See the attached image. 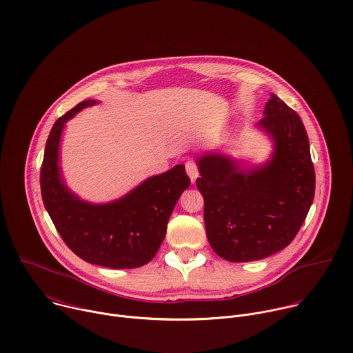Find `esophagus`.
I'll return each mask as SVG.
<instances>
[{"label":"esophagus","instance_id":"esophagus-1","mask_svg":"<svg viewBox=\"0 0 353 353\" xmlns=\"http://www.w3.org/2000/svg\"><path fill=\"white\" fill-rule=\"evenodd\" d=\"M185 172H187L188 177L191 179V181L194 183L196 180V177H198V168H196V165L192 161H188L185 163Z\"/></svg>","mask_w":353,"mask_h":353}]
</instances>
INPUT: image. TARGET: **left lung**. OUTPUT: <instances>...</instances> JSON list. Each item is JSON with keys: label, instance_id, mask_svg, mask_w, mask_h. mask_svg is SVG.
I'll return each instance as SVG.
<instances>
[{"label": "left lung", "instance_id": "8db88e82", "mask_svg": "<svg viewBox=\"0 0 353 353\" xmlns=\"http://www.w3.org/2000/svg\"><path fill=\"white\" fill-rule=\"evenodd\" d=\"M256 128L272 142L264 163L245 166L219 152L196 158L208 241L232 263L263 260L289 245L314 198L309 138L296 112L271 93Z\"/></svg>", "mask_w": 353, "mask_h": 353}]
</instances>
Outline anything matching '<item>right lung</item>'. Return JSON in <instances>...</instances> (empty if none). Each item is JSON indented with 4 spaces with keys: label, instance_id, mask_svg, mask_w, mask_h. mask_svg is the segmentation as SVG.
Wrapping results in <instances>:
<instances>
[{
    "label": "right lung",
    "instance_id": "add662e5",
    "mask_svg": "<svg viewBox=\"0 0 353 353\" xmlns=\"http://www.w3.org/2000/svg\"><path fill=\"white\" fill-rule=\"evenodd\" d=\"M97 100H83L60 117L46 142L40 173L43 204L56 229L74 253L86 263L127 270L148 264L166 236L177 199L190 185L184 165L148 177L125 195L94 204L67 185L60 165V142L65 123Z\"/></svg>",
    "mask_w": 353,
    "mask_h": 353
}]
</instances>
